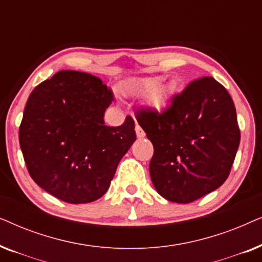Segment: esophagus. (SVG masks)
Instances as JSON below:
<instances>
[{"label": "esophagus", "mask_w": 262, "mask_h": 262, "mask_svg": "<svg viewBox=\"0 0 262 262\" xmlns=\"http://www.w3.org/2000/svg\"><path fill=\"white\" fill-rule=\"evenodd\" d=\"M135 130H136V135H137L138 138H143L145 136V132L143 131V128L139 126V125H136Z\"/></svg>", "instance_id": "esophagus-1"}]
</instances>
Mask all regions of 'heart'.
<instances>
[{"label":"heart","instance_id":"obj_1","mask_svg":"<svg viewBox=\"0 0 262 262\" xmlns=\"http://www.w3.org/2000/svg\"><path fill=\"white\" fill-rule=\"evenodd\" d=\"M163 95H162V93H157V94L155 95V98H154V101H155V103L156 105H159V106H161L163 103Z\"/></svg>","mask_w":262,"mask_h":262}]
</instances>
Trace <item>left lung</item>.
<instances>
[{
  "instance_id": "left-lung-1",
  "label": "left lung",
  "mask_w": 262,
  "mask_h": 262,
  "mask_svg": "<svg viewBox=\"0 0 262 262\" xmlns=\"http://www.w3.org/2000/svg\"><path fill=\"white\" fill-rule=\"evenodd\" d=\"M136 118L154 145L150 177L164 199L192 203L224 184L241 134L231 96L213 77L192 81L163 112Z\"/></svg>"
}]
</instances>
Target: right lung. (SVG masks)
<instances>
[{"label":"right lung","mask_w":262,"mask_h":262,"mask_svg":"<svg viewBox=\"0 0 262 262\" xmlns=\"http://www.w3.org/2000/svg\"><path fill=\"white\" fill-rule=\"evenodd\" d=\"M113 94L91 74L62 70L31 93L19 128L28 173L42 189L69 204L101 198L118 163L136 141L135 121L107 126Z\"/></svg>","instance_id":"right-lung-1"}]
</instances>
